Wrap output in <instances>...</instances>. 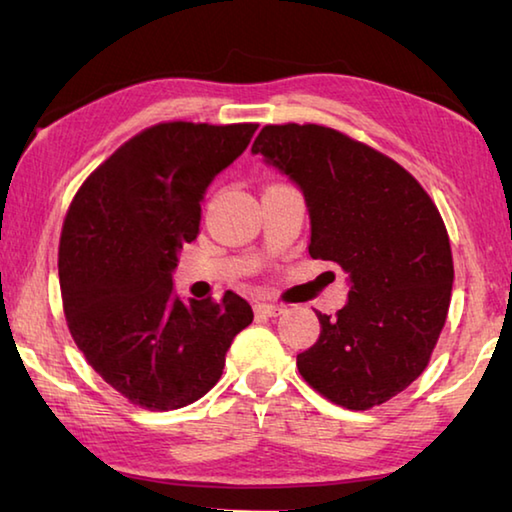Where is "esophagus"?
Returning a JSON list of instances; mask_svg holds the SVG:
<instances>
[{"label": "esophagus", "mask_w": 512, "mask_h": 512, "mask_svg": "<svg viewBox=\"0 0 512 512\" xmlns=\"http://www.w3.org/2000/svg\"><path fill=\"white\" fill-rule=\"evenodd\" d=\"M284 311V307L282 305H271V302H257L255 305V314H259V316H266V318H275V316H280Z\"/></svg>", "instance_id": "34e87169"}]
</instances>
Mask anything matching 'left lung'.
Wrapping results in <instances>:
<instances>
[{
    "mask_svg": "<svg viewBox=\"0 0 512 512\" xmlns=\"http://www.w3.org/2000/svg\"><path fill=\"white\" fill-rule=\"evenodd\" d=\"M250 151L300 187L309 255L348 273L336 318L316 311L300 375L345 409L388 402L427 368L447 318L454 262L438 207L395 160L334 128L264 126Z\"/></svg>",
    "mask_w": 512,
    "mask_h": 512,
    "instance_id": "obj_1",
    "label": "left lung"
}]
</instances>
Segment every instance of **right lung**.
Segmentation results:
<instances>
[{
	"mask_svg": "<svg viewBox=\"0 0 512 512\" xmlns=\"http://www.w3.org/2000/svg\"><path fill=\"white\" fill-rule=\"evenodd\" d=\"M257 124L169 121L135 135L85 180L65 216L58 275L69 332L90 366L149 411L196 402L253 323L237 293L183 302L173 268L194 241L212 180Z\"/></svg>",
	"mask_w": 512,
	"mask_h": 512,
	"instance_id": "right-lung-1",
	"label": "right lung"
}]
</instances>
